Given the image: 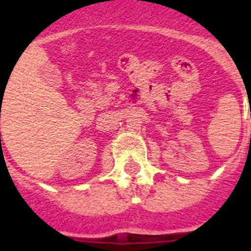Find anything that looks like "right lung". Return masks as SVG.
<instances>
[{
  "mask_svg": "<svg viewBox=\"0 0 251 251\" xmlns=\"http://www.w3.org/2000/svg\"><path fill=\"white\" fill-rule=\"evenodd\" d=\"M0 135H1V134H0Z\"/></svg>",
  "mask_w": 251,
  "mask_h": 251,
  "instance_id": "add662e5",
  "label": "right lung"
}]
</instances>
